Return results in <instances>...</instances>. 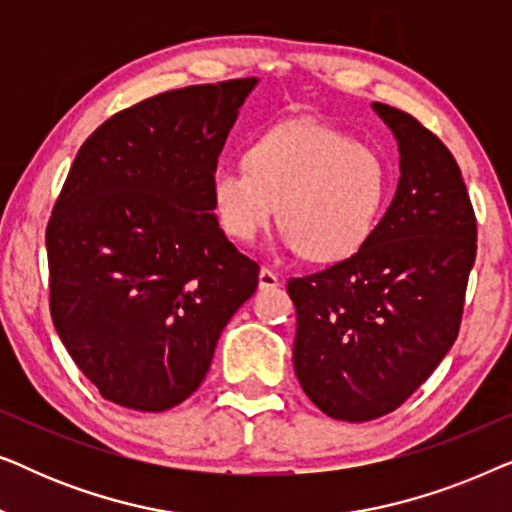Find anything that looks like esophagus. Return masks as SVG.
<instances>
[{
    "mask_svg": "<svg viewBox=\"0 0 512 512\" xmlns=\"http://www.w3.org/2000/svg\"><path fill=\"white\" fill-rule=\"evenodd\" d=\"M258 286L261 289H275V286H279V277L270 268H261V272H258Z\"/></svg>",
    "mask_w": 512,
    "mask_h": 512,
    "instance_id": "1",
    "label": "esophagus"
}]
</instances>
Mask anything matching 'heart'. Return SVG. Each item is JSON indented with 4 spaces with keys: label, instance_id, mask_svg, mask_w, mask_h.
<instances>
[{
    "label": "heart",
    "instance_id": "obj_1",
    "mask_svg": "<svg viewBox=\"0 0 512 512\" xmlns=\"http://www.w3.org/2000/svg\"><path fill=\"white\" fill-rule=\"evenodd\" d=\"M389 165L373 146L317 123L277 125L244 151V163L209 174L216 221L230 240L251 244L280 205L286 249L335 263L370 240L389 200Z\"/></svg>",
    "mask_w": 512,
    "mask_h": 512
}]
</instances>
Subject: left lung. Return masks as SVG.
<instances>
[{"mask_svg": "<svg viewBox=\"0 0 512 512\" xmlns=\"http://www.w3.org/2000/svg\"><path fill=\"white\" fill-rule=\"evenodd\" d=\"M373 109L401 156L394 200L354 256L286 284L298 317L293 370L307 398L342 422L396 410L445 359L478 237L447 146L405 111Z\"/></svg>", "mask_w": 512, "mask_h": 512, "instance_id": "left-lung-1", "label": "left lung"}]
</instances>
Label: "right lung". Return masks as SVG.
I'll use <instances>...</instances> for the list:
<instances>
[{
	"label": "right lung",
	"instance_id": "add662e5",
	"mask_svg": "<svg viewBox=\"0 0 512 512\" xmlns=\"http://www.w3.org/2000/svg\"><path fill=\"white\" fill-rule=\"evenodd\" d=\"M256 83L149 97L76 153L46 228L51 317L111 403L163 412L186 401L254 296L258 265L216 221L209 174Z\"/></svg>",
	"mask_w": 512,
	"mask_h": 512
}]
</instances>
